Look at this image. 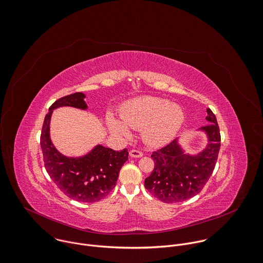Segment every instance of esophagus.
I'll list each match as a JSON object with an SVG mask.
<instances>
[{
	"label": "esophagus",
	"instance_id": "34e87169",
	"mask_svg": "<svg viewBox=\"0 0 263 263\" xmlns=\"http://www.w3.org/2000/svg\"><path fill=\"white\" fill-rule=\"evenodd\" d=\"M129 155L134 158H139V157L143 156V152H141L139 150H136V149H133V150L129 151Z\"/></svg>",
	"mask_w": 263,
	"mask_h": 263
}]
</instances>
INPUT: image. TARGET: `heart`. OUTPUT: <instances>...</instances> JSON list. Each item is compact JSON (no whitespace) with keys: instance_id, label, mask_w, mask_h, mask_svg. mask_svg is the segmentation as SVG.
<instances>
[{"instance_id":"heart-1","label":"heart","mask_w":263,"mask_h":263,"mask_svg":"<svg viewBox=\"0 0 263 263\" xmlns=\"http://www.w3.org/2000/svg\"><path fill=\"white\" fill-rule=\"evenodd\" d=\"M121 120L112 116L108 125L115 134L127 138L132 128H143L144 140L153 146L170 142L181 128L185 114L183 109L168 100L155 97H142L126 102L120 111Z\"/></svg>"}]
</instances>
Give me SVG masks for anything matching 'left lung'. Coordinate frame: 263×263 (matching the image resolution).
<instances>
[{"instance_id":"8db88e82","label":"left lung","mask_w":263,"mask_h":263,"mask_svg":"<svg viewBox=\"0 0 263 263\" xmlns=\"http://www.w3.org/2000/svg\"><path fill=\"white\" fill-rule=\"evenodd\" d=\"M206 114L211 123L199 129L205 133L208 144L198 154L184 153L178 139L152 153L154 168L145 179V187L159 200L172 203L189 199L201 191L212 176L221 137L215 114L209 108Z\"/></svg>"}]
</instances>
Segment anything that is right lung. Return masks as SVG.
I'll return each instance as SVG.
<instances>
[{
    "instance_id": "right-lung-1",
    "label": "right lung",
    "mask_w": 263,
    "mask_h": 263,
    "mask_svg": "<svg viewBox=\"0 0 263 263\" xmlns=\"http://www.w3.org/2000/svg\"><path fill=\"white\" fill-rule=\"evenodd\" d=\"M85 95L76 92L55 101L45 116L40 144L45 168L57 186L70 198L80 202L103 199L115 187L121 166L128 159L127 149L115 151L97 145L80 157L62 154L50 139V119L54 109L74 107L86 110Z\"/></svg>"
}]
</instances>
